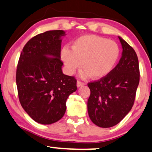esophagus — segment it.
I'll use <instances>...</instances> for the list:
<instances>
[{"instance_id": "34e87169", "label": "esophagus", "mask_w": 152, "mask_h": 152, "mask_svg": "<svg viewBox=\"0 0 152 152\" xmlns=\"http://www.w3.org/2000/svg\"><path fill=\"white\" fill-rule=\"evenodd\" d=\"M86 84V83H84L83 81H77V87H81L82 86H84Z\"/></svg>"}]
</instances>
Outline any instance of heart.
<instances>
[{
    "label": "heart",
    "instance_id": "heart-1",
    "mask_svg": "<svg viewBox=\"0 0 152 152\" xmlns=\"http://www.w3.org/2000/svg\"><path fill=\"white\" fill-rule=\"evenodd\" d=\"M119 47L115 42L102 37L88 34L76 39L71 50L64 48L61 57L67 72L72 74L82 66V78H101L112 71L119 56Z\"/></svg>",
    "mask_w": 152,
    "mask_h": 152
}]
</instances>
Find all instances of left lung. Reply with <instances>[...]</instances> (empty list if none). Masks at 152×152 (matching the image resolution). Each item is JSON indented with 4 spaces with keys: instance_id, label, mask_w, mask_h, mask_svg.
<instances>
[{
    "instance_id": "obj_1",
    "label": "left lung",
    "mask_w": 152,
    "mask_h": 152,
    "mask_svg": "<svg viewBox=\"0 0 152 152\" xmlns=\"http://www.w3.org/2000/svg\"><path fill=\"white\" fill-rule=\"evenodd\" d=\"M119 39L122 46L119 63L107 76L88 83L89 117L95 125L104 128L116 125L131 110L140 83L137 55L125 40L120 37Z\"/></svg>"
}]
</instances>
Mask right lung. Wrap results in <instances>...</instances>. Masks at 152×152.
<instances>
[{
  "mask_svg": "<svg viewBox=\"0 0 152 152\" xmlns=\"http://www.w3.org/2000/svg\"><path fill=\"white\" fill-rule=\"evenodd\" d=\"M63 30L37 34L23 47L16 71L18 98L22 107L38 123L50 125L66 112V102L77 89L74 76L62 73Z\"/></svg>",
  "mask_w": 152,
  "mask_h": 152,
  "instance_id": "right-lung-1",
  "label": "right lung"
}]
</instances>
